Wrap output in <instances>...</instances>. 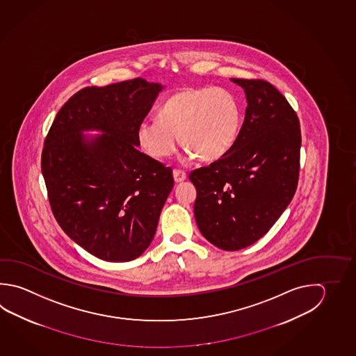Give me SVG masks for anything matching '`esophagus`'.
Segmentation results:
<instances>
[{
  "label": "esophagus",
  "mask_w": 356,
  "mask_h": 356,
  "mask_svg": "<svg viewBox=\"0 0 356 356\" xmlns=\"http://www.w3.org/2000/svg\"><path fill=\"white\" fill-rule=\"evenodd\" d=\"M173 178H175V183H181V181H184L187 179V175H186L183 170L175 169V170H173Z\"/></svg>",
  "instance_id": "1"
}]
</instances>
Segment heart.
<instances>
[{
  "label": "heart",
  "mask_w": 356,
  "mask_h": 356,
  "mask_svg": "<svg viewBox=\"0 0 356 356\" xmlns=\"http://www.w3.org/2000/svg\"><path fill=\"white\" fill-rule=\"evenodd\" d=\"M242 124L238 100L220 88L178 91L159 108L158 119H145L136 128V139L155 159L173 154L179 136L187 145L186 158L204 162L223 158L237 142Z\"/></svg>",
  "instance_id": "b5f03b06"
}]
</instances>
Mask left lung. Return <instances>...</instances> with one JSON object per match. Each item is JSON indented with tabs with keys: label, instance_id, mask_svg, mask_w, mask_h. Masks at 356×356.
Instances as JSON below:
<instances>
[{
	"label": "left lung",
	"instance_id": "obj_1",
	"mask_svg": "<svg viewBox=\"0 0 356 356\" xmlns=\"http://www.w3.org/2000/svg\"><path fill=\"white\" fill-rule=\"evenodd\" d=\"M246 94L245 122L223 158L195 169L194 217L225 251L251 246L270 231L298 187L301 131L286 97L264 80L231 79Z\"/></svg>",
	"mask_w": 356,
	"mask_h": 356
}]
</instances>
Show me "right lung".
<instances>
[{
  "label": "right lung",
  "mask_w": 356,
  "mask_h": 356,
  "mask_svg": "<svg viewBox=\"0 0 356 356\" xmlns=\"http://www.w3.org/2000/svg\"><path fill=\"white\" fill-rule=\"evenodd\" d=\"M162 90L142 78L85 88L58 110L46 136L41 170L52 213L97 259L139 257L175 186L172 169L136 149V128Z\"/></svg>",
  "instance_id": "1"
}]
</instances>
